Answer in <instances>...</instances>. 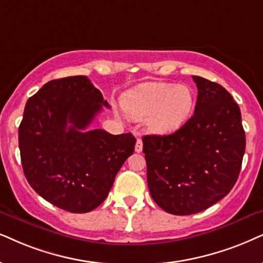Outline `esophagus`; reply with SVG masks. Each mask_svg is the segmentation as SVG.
I'll use <instances>...</instances> for the list:
<instances>
[{"label":"esophagus","instance_id":"obj_1","mask_svg":"<svg viewBox=\"0 0 263 263\" xmlns=\"http://www.w3.org/2000/svg\"><path fill=\"white\" fill-rule=\"evenodd\" d=\"M136 153H141L143 151V142L141 138H137V142H136V147H135Z\"/></svg>","mask_w":263,"mask_h":263}]
</instances>
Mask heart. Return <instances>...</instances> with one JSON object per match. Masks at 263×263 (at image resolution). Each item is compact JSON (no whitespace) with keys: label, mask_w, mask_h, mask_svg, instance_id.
<instances>
[{"label":"heart","mask_w":263,"mask_h":263,"mask_svg":"<svg viewBox=\"0 0 263 263\" xmlns=\"http://www.w3.org/2000/svg\"><path fill=\"white\" fill-rule=\"evenodd\" d=\"M122 105L132 118L145 119L152 132L166 135L188 120L194 96L187 85L147 82L125 93Z\"/></svg>","instance_id":"obj_1"}]
</instances>
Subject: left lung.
I'll return each mask as SVG.
<instances>
[{
    "mask_svg": "<svg viewBox=\"0 0 263 263\" xmlns=\"http://www.w3.org/2000/svg\"><path fill=\"white\" fill-rule=\"evenodd\" d=\"M194 114L166 136H144L151 195L162 210L192 215L231 192L240 172L245 132L238 104L227 89L200 76Z\"/></svg>",
    "mask_w": 263,
    "mask_h": 263,
    "instance_id": "8db88e82",
    "label": "left lung"
}]
</instances>
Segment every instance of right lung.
Segmentation results:
<instances>
[{"mask_svg":"<svg viewBox=\"0 0 263 263\" xmlns=\"http://www.w3.org/2000/svg\"><path fill=\"white\" fill-rule=\"evenodd\" d=\"M102 107L110 105L81 75L48 81L25 104L19 126L24 175L39 195L65 211L98 208L134 154L131 134L86 129Z\"/></svg>","mask_w":263,"mask_h":263,"instance_id":"obj_1","label":"right lung"}]
</instances>
